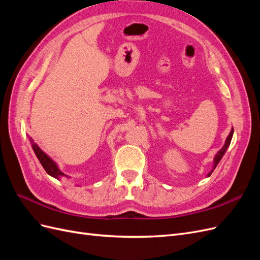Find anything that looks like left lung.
<instances>
[{
  "instance_id": "8db88e82",
  "label": "left lung",
  "mask_w": 260,
  "mask_h": 260,
  "mask_svg": "<svg viewBox=\"0 0 260 260\" xmlns=\"http://www.w3.org/2000/svg\"><path fill=\"white\" fill-rule=\"evenodd\" d=\"M232 137H233V128L231 129V131H230V135L228 136V138H226V140H225V143H224V145L222 146V148L220 149V151L216 154V156H215V158H214V166H212V170L209 172L208 174V177L211 175V172L215 170V168L217 167V165L219 164V161L221 160V158H222V156L224 155V153H225V151L228 149V147H229V145H230V143H231V140H232Z\"/></svg>"
}]
</instances>
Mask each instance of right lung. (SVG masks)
I'll return each mask as SVG.
<instances>
[{"instance_id": "add662e5", "label": "right lung", "mask_w": 260, "mask_h": 260, "mask_svg": "<svg viewBox=\"0 0 260 260\" xmlns=\"http://www.w3.org/2000/svg\"><path fill=\"white\" fill-rule=\"evenodd\" d=\"M29 141H30V143H31V146H32V149H34V152H35L36 156L38 157L39 161L41 162L42 167L44 168V170H45L46 172H48V174H49L50 176H52V177L55 178V179H58V180H59L61 177H68V176H66V175L64 174V172L60 171V169H59L58 166H57V164L55 162L49 155H46V154L42 151V149L37 145V143L34 142L32 139H29Z\"/></svg>"}]
</instances>
